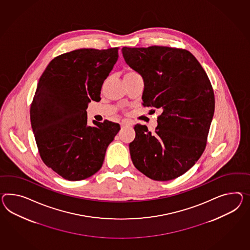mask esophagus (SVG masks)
Returning <instances> with one entry per match:
<instances>
[{"mask_svg": "<svg viewBox=\"0 0 250 250\" xmlns=\"http://www.w3.org/2000/svg\"><path fill=\"white\" fill-rule=\"evenodd\" d=\"M121 126L122 127H129V126H132V124L130 122H127V121H123L121 123Z\"/></svg>", "mask_w": 250, "mask_h": 250, "instance_id": "1", "label": "esophagus"}]
</instances>
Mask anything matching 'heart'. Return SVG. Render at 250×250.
Wrapping results in <instances>:
<instances>
[{"label": "heart", "instance_id": "obj_1", "mask_svg": "<svg viewBox=\"0 0 250 250\" xmlns=\"http://www.w3.org/2000/svg\"><path fill=\"white\" fill-rule=\"evenodd\" d=\"M136 72L135 71H134V70H128L127 72L125 73V76H132V75H135Z\"/></svg>", "mask_w": 250, "mask_h": 250}]
</instances>
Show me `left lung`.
Returning <instances> with one entry per match:
<instances>
[{
  "label": "left lung",
  "instance_id": "8db88e82",
  "mask_svg": "<svg viewBox=\"0 0 250 250\" xmlns=\"http://www.w3.org/2000/svg\"><path fill=\"white\" fill-rule=\"evenodd\" d=\"M130 67L145 81L144 106L161 108L150 132L135 125L129 144L134 167L159 182L176 179L200 159L207 145L215 109L213 88L189 51L165 46L122 49Z\"/></svg>",
  "mask_w": 250,
  "mask_h": 250
}]
</instances>
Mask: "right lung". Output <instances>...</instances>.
Returning <instances> with one entry per match:
<instances>
[{"mask_svg":"<svg viewBox=\"0 0 250 250\" xmlns=\"http://www.w3.org/2000/svg\"><path fill=\"white\" fill-rule=\"evenodd\" d=\"M119 48L80 49L49 62L31 102V123L43 163L68 181H81L100 170L110 143L120 130L104 120L87 125L86 107L99 101L104 80L118 59Z\"/></svg>","mask_w":250,"mask_h":250,"instance_id":"right-lung-1","label":"right lung"}]
</instances>
